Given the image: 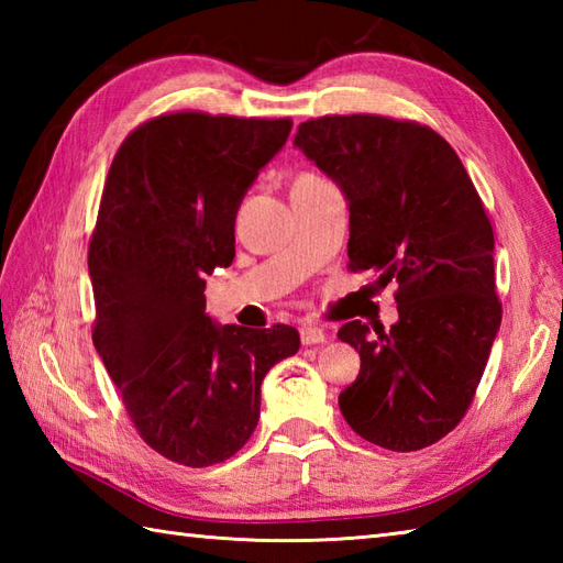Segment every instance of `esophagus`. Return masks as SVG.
<instances>
[{
	"instance_id": "1",
	"label": "esophagus",
	"mask_w": 563,
	"mask_h": 563,
	"mask_svg": "<svg viewBox=\"0 0 563 563\" xmlns=\"http://www.w3.org/2000/svg\"><path fill=\"white\" fill-rule=\"evenodd\" d=\"M300 339H302L305 345H314V343H324L329 336H327V331L319 329V327H302Z\"/></svg>"
}]
</instances>
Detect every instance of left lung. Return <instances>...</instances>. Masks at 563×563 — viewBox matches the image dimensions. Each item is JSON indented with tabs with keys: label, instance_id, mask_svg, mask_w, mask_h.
<instances>
[{
	"label": "left lung",
	"instance_id": "obj_1",
	"mask_svg": "<svg viewBox=\"0 0 563 563\" xmlns=\"http://www.w3.org/2000/svg\"><path fill=\"white\" fill-rule=\"evenodd\" d=\"M295 147L336 184L351 212L349 268L399 283V321L339 339L361 373L339 397L357 435L411 452L462 421L500 329L494 230L460 157L433 130L382 115H324Z\"/></svg>",
	"mask_w": 563,
	"mask_h": 563
}]
</instances>
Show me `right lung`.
<instances>
[{"mask_svg":"<svg viewBox=\"0 0 563 563\" xmlns=\"http://www.w3.org/2000/svg\"><path fill=\"white\" fill-rule=\"evenodd\" d=\"M290 130V118L159 115L106 178L89 244L93 345L142 440L172 462L242 450L263 377L300 351L292 327H222L206 312V278L234 258L236 210Z\"/></svg>","mask_w":563,"mask_h":563,"instance_id":"add662e5","label":"right lung"}]
</instances>
